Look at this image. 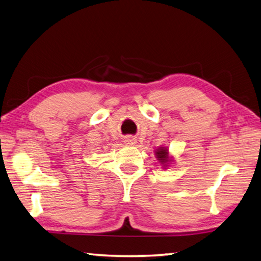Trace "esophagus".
Masks as SVG:
<instances>
[{"mask_svg":"<svg viewBox=\"0 0 261 261\" xmlns=\"http://www.w3.org/2000/svg\"><path fill=\"white\" fill-rule=\"evenodd\" d=\"M124 142L126 143V145H129V146H134V145H136V143H137V139H136V138H134V137H127V138H125Z\"/></svg>","mask_w":261,"mask_h":261,"instance_id":"esophagus-1","label":"esophagus"}]
</instances>
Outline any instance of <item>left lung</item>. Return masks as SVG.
<instances>
[{
	"label": "left lung",
	"mask_w": 261,
	"mask_h": 261,
	"mask_svg": "<svg viewBox=\"0 0 261 261\" xmlns=\"http://www.w3.org/2000/svg\"><path fill=\"white\" fill-rule=\"evenodd\" d=\"M154 156H156L158 163L163 166V167L166 169L168 167L170 164H173L174 158L173 156H170L169 150L167 147H159L154 150Z\"/></svg>",
	"instance_id": "left-lung-1"
}]
</instances>
